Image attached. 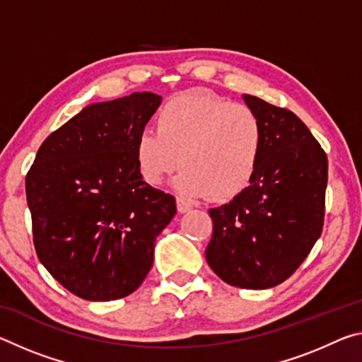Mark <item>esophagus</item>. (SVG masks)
Masks as SVG:
<instances>
[{
  "mask_svg": "<svg viewBox=\"0 0 362 362\" xmlns=\"http://www.w3.org/2000/svg\"><path fill=\"white\" fill-rule=\"evenodd\" d=\"M192 204L188 203V201H185L183 198H177V211H179L180 214H185L188 211H192Z\"/></svg>",
  "mask_w": 362,
  "mask_h": 362,
  "instance_id": "34e87169",
  "label": "esophagus"
}]
</instances>
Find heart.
<instances>
[{"label":"heart","mask_w":362,"mask_h":362,"mask_svg":"<svg viewBox=\"0 0 362 362\" xmlns=\"http://www.w3.org/2000/svg\"><path fill=\"white\" fill-rule=\"evenodd\" d=\"M158 129L136 140V161L150 185L182 164L174 188L188 198L226 201L243 193L259 169L265 127L252 108L211 90L192 89L159 110Z\"/></svg>","instance_id":"obj_1"}]
</instances>
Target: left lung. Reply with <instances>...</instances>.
Instances as JSON below:
<instances>
[{
	"label": "left lung",
	"instance_id": "obj_1",
	"mask_svg": "<svg viewBox=\"0 0 362 362\" xmlns=\"http://www.w3.org/2000/svg\"><path fill=\"white\" fill-rule=\"evenodd\" d=\"M243 100L260 116L265 146L250 185L209 209L206 260L226 284L269 289L302 265L321 235L327 156L289 110L249 94Z\"/></svg>",
	"mask_w": 362,
	"mask_h": 362
}]
</instances>
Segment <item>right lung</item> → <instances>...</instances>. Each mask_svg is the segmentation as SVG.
Masks as SVG:
<instances>
[{"instance_id": "1", "label": "right lung", "mask_w": 362, "mask_h": 362, "mask_svg": "<svg viewBox=\"0 0 362 362\" xmlns=\"http://www.w3.org/2000/svg\"><path fill=\"white\" fill-rule=\"evenodd\" d=\"M161 99L134 93L84 107L42 142L27 174L38 259L84 300L136 291L177 212L174 196L150 187L136 161L137 136Z\"/></svg>"}]
</instances>
